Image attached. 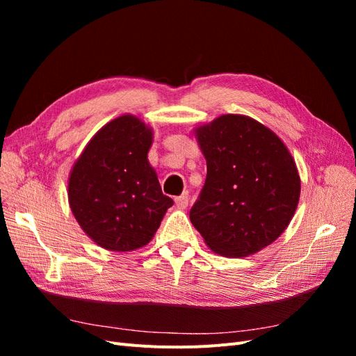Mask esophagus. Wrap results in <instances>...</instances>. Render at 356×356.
I'll return each mask as SVG.
<instances>
[{"instance_id": "34e87169", "label": "esophagus", "mask_w": 356, "mask_h": 356, "mask_svg": "<svg viewBox=\"0 0 356 356\" xmlns=\"http://www.w3.org/2000/svg\"><path fill=\"white\" fill-rule=\"evenodd\" d=\"M188 200H190V195H188V193H182L181 196L175 197V203H177V207H178L179 209H186V208L188 207Z\"/></svg>"}]
</instances>
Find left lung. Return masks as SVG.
I'll list each match as a JSON object with an SVG mask.
<instances>
[{"mask_svg": "<svg viewBox=\"0 0 356 356\" xmlns=\"http://www.w3.org/2000/svg\"><path fill=\"white\" fill-rule=\"evenodd\" d=\"M207 179L190 221L213 252L246 257L284 233L300 197L288 148L254 118L225 114L196 129Z\"/></svg>", "mask_w": 356, "mask_h": 356, "instance_id": "left-lung-1", "label": "left lung"}]
</instances>
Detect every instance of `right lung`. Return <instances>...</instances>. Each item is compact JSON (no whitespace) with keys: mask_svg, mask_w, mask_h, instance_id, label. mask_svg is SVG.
<instances>
[{"mask_svg":"<svg viewBox=\"0 0 356 356\" xmlns=\"http://www.w3.org/2000/svg\"><path fill=\"white\" fill-rule=\"evenodd\" d=\"M152 141V129L134 115H122L92 138L72 168L71 211L105 250L124 252L147 245L174 204L148 163Z\"/></svg>","mask_w":356,"mask_h":356,"instance_id":"obj_1","label":"right lung"}]
</instances>
